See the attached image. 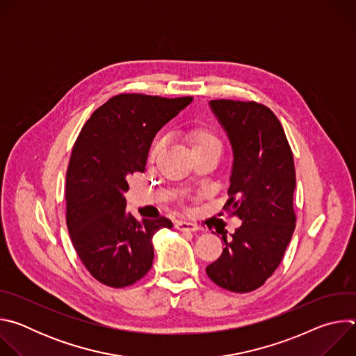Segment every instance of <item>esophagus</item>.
Listing matches in <instances>:
<instances>
[{
    "label": "esophagus",
    "instance_id": "34e87169",
    "mask_svg": "<svg viewBox=\"0 0 356 356\" xmlns=\"http://www.w3.org/2000/svg\"><path fill=\"white\" fill-rule=\"evenodd\" d=\"M176 228L180 229V231H197L198 227L190 221H177L176 222Z\"/></svg>",
    "mask_w": 356,
    "mask_h": 356
}]
</instances>
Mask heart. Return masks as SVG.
Returning <instances> with one entry per match:
<instances>
[{"label": "heart", "mask_w": 356, "mask_h": 356, "mask_svg": "<svg viewBox=\"0 0 356 356\" xmlns=\"http://www.w3.org/2000/svg\"><path fill=\"white\" fill-rule=\"evenodd\" d=\"M186 140L193 156L200 154H214L220 156L222 150V142L220 136L213 129L206 127H195L190 129L186 134ZM159 146L161 145H156V147L154 149V154H156Z\"/></svg>", "instance_id": "obj_1"}]
</instances>
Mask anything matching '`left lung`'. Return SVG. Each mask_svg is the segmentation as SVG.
I'll return each mask as SVG.
<instances>
[{
	"mask_svg": "<svg viewBox=\"0 0 356 356\" xmlns=\"http://www.w3.org/2000/svg\"><path fill=\"white\" fill-rule=\"evenodd\" d=\"M225 129L234 163L224 210L242 220L221 257L207 266L222 289L248 293L261 287L280 265L296 228V170L290 145L277 117L255 101L211 99Z\"/></svg>",
	"mask_w": 356,
	"mask_h": 356,
	"instance_id": "left-lung-1",
	"label": "left lung"
}]
</instances>
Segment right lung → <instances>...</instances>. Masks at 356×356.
Here are the masks:
<instances>
[{
	"label": "right lung",
	"instance_id": "1",
	"mask_svg": "<svg viewBox=\"0 0 356 356\" xmlns=\"http://www.w3.org/2000/svg\"><path fill=\"white\" fill-rule=\"evenodd\" d=\"M193 97L118 94L97 108L73 146L66 173V222L72 243L94 279L125 287L154 262L152 238L169 218L138 221L127 211L128 179L145 172L156 132Z\"/></svg>",
	"mask_w": 356,
	"mask_h": 356
}]
</instances>
